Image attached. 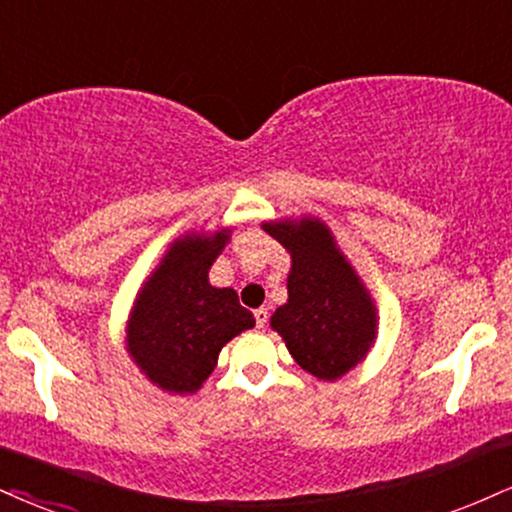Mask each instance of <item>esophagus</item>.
Instances as JSON below:
<instances>
[{
	"label": "esophagus",
	"instance_id": "obj_1",
	"mask_svg": "<svg viewBox=\"0 0 512 512\" xmlns=\"http://www.w3.org/2000/svg\"><path fill=\"white\" fill-rule=\"evenodd\" d=\"M267 319H269L267 307H260V310H255V322H257V326H260V329H264V326H267Z\"/></svg>",
	"mask_w": 512,
	"mask_h": 512
}]
</instances>
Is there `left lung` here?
I'll use <instances>...</instances> for the list:
<instances>
[{
  "label": "left lung",
  "instance_id": "left-lung-1",
  "mask_svg": "<svg viewBox=\"0 0 512 512\" xmlns=\"http://www.w3.org/2000/svg\"><path fill=\"white\" fill-rule=\"evenodd\" d=\"M291 255L288 300L269 319L288 353L319 381L346 377L377 341L379 312L322 219L262 221Z\"/></svg>",
  "mask_w": 512,
  "mask_h": 512
}]
</instances>
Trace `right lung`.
I'll return each instance as SVG.
<instances>
[{"label": "right lung", "instance_id": "add662e5", "mask_svg": "<svg viewBox=\"0 0 512 512\" xmlns=\"http://www.w3.org/2000/svg\"><path fill=\"white\" fill-rule=\"evenodd\" d=\"M231 229L174 238L143 281L126 322V350L157 389L193 396L217 367L231 338L255 326L233 288L209 283V269Z\"/></svg>", "mask_w": 512, "mask_h": 512}]
</instances>
